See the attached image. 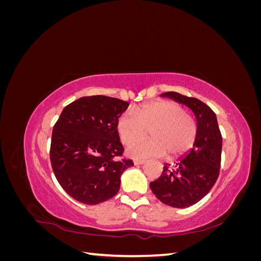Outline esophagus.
<instances>
[{
    "mask_svg": "<svg viewBox=\"0 0 261 261\" xmlns=\"http://www.w3.org/2000/svg\"><path fill=\"white\" fill-rule=\"evenodd\" d=\"M145 162H146L145 160H139V159H137V160L134 161V163H135L136 165H139V164H144Z\"/></svg>",
    "mask_w": 261,
    "mask_h": 261,
    "instance_id": "34e87169",
    "label": "esophagus"
}]
</instances>
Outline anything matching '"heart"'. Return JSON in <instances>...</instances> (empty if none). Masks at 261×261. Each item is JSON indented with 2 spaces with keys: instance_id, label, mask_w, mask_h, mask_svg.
I'll return each mask as SVG.
<instances>
[{
  "instance_id": "b5f03b06",
  "label": "heart",
  "mask_w": 261,
  "mask_h": 261,
  "mask_svg": "<svg viewBox=\"0 0 261 261\" xmlns=\"http://www.w3.org/2000/svg\"><path fill=\"white\" fill-rule=\"evenodd\" d=\"M149 130L153 137L136 144ZM121 143L128 148L134 158L161 156L168 153L171 159L183 155L191 149L197 137L195 118L183 107L169 100L149 102L134 112H125L116 124Z\"/></svg>"
}]
</instances>
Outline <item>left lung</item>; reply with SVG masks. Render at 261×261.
Wrapping results in <instances>:
<instances>
[{
  "instance_id": "obj_1",
  "label": "left lung",
  "mask_w": 261,
  "mask_h": 261,
  "mask_svg": "<svg viewBox=\"0 0 261 261\" xmlns=\"http://www.w3.org/2000/svg\"><path fill=\"white\" fill-rule=\"evenodd\" d=\"M161 96L192 110L197 118V137L191 152L172 168L164 165L160 177L150 183V188L161 202L173 208H186L201 200L218 179L222 135L216 113L202 101L174 91Z\"/></svg>"
}]
</instances>
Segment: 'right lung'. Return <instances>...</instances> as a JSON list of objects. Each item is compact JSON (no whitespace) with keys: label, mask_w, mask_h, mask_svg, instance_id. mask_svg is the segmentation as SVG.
<instances>
[{"label":"right lung","mask_w":261,"mask_h":261,"mask_svg":"<svg viewBox=\"0 0 261 261\" xmlns=\"http://www.w3.org/2000/svg\"><path fill=\"white\" fill-rule=\"evenodd\" d=\"M129 103L89 96L63 110L53 126L50 160L59 184L75 200L98 204L120 191L122 173L133 167L123 158L116 124Z\"/></svg>","instance_id":"right-lung-1"}]
</instances>
